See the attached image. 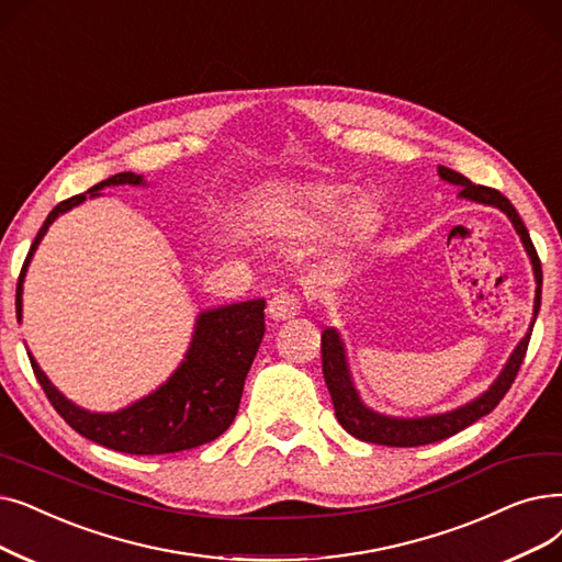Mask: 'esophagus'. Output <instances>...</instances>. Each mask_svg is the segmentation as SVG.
I'll list each match as a JSON object with an SVG mask.
<instances>
[{
    "mask_svg": "<svg viewBox=\"0 0 562 562\" xmlns=\"http://www.w3.org/2000/svg\"><path fill=\"white\" fill-rule=\"evenodd\" d=\"M301 312V299L296 294H291V291H280L268 303V316L276 322H284L291 319V316H296Z\"/></svg>",
    "mask_w": 562,
    "mask_h": 562,
    "instance_id": "obj_1",
    "label": "esophagus"
}]
</instances>
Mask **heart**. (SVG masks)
Wrapping results in <instances>:
<instances>
[{
    "label": "heart",
    "mask_w": 562,
    "mask_h": 562,
    "mask_svg": "<svg viewBox=\"0 0 562 562\" xmlns=\"http://www.w3.org/2000/svg\"><path fill=\"white\" fill-rule=\"evenodd\" d=\"M268 215L289 236L314 238L333 223L341 243L368 236L374 223V206L347 186L333 183H286L268 194Z\"/></svg>",
    "instance_id": "heart-1"
}]
</instances>
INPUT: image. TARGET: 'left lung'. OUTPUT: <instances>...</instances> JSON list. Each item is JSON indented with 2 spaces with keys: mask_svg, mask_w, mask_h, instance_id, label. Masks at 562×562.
<instances>
[{
  "mask_svg": "<svg viewBox=\"0 0 562 562\" xmlns=\"http://www.w3.org/2000/svg\"><path fill=\"white\" fill-rule=\"evenodd\" d=\"M438 175H441V179H446L454 186H461V190H459L461 198L480 202V204L498 206L501 211H505L509 215L512 225H515L517 234L521 236L524 246L530 255V261H532V268H535V280H538V294H535V316H532L528 335L519 341V347L507 360L505 370L501 372L498 381L490 390H486V393L480 400H475L467 406H461L457 411L443 413V416H431V418H420V420L385 418V416H379V413H374L370 408H364L362 402L356 395L351 381H349L341 341H339V337L333 328H326L322 333V368H324V379H326V385H328L333 406H335V418L351 436L360 438V441L376 443V446L416 448V446L436 443V441H443V438L454 436L461 429H467L469 425H473L475 420L486 416V413H492L501 404V400L505 397V393L512 387V383H515V379L519 374V368H521V362H524L526 351H528L532 326H535V319H538V312H540L542 263H540L538 250H535L530 234H528L524 221L519 217L517 209L512 206V202L505 198V194H501L496 188L475 186L467 177H461L459 172H454V169H450V167L441 165V167H438Z\"/></svg>",
  "mask_w": 562,
  "mask_h": 562,
  "instance_id": "1",
  "label": "left lung"
}]
</instances>
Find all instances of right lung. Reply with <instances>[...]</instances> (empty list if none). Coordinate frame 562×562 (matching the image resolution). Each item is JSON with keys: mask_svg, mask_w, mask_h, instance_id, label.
I'll return each mask as SVG.
<instances>
[{"mask_svg": "<svg viewBox=\"0 0 562 562\" xmlns=\"http://www.w3.org/2000/svg\"><path fill=\"white\" fill-rule=\"evenodd\" d=\"M119 183L137 186L142 183V177L133 172H119L89 188L87 194L93 198L101 188ZM87 194H72L45 217L18 278V319L22 312V278L43 234L59 213L85 202ZM263 307L266 303L257 299L204 312L198 322V330H194L190 351L177 374L158 387L154 395L119 413H105V416L70 404L45 379L32 356L30 362L45 397L50 400L59 416L89 441L126 454L183 452L213 441L234 423L243 385H246V376L266 330Z\"/></svg>", "mask_w": 562, "mask_h": 562, "instance_id": "right-lung-1", "label": "right lung"}]
</instances>
